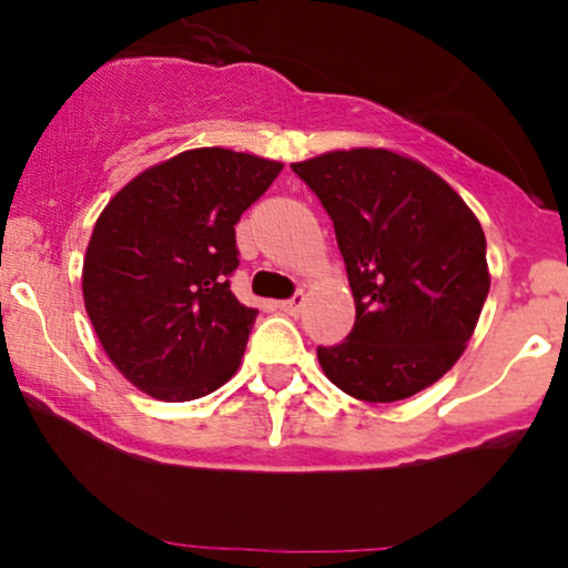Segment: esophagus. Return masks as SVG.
<instances>
[{
  "label": "esophagus",
  "instance_id": "esophagus-1",
  "mask_svg": "<svg viewBox=\"0 0 568 568\" xmlns=\"http://www.w3.org/2000/svg\"><path fill=\"white\" fill-rule=\"evenodd\" d=\"M304 302H306L304 293L298 291V293H293L291 298H285V302H280L277 306H280V310H283V312H288V315H298V312H302Z\"/></svg>",
  "mask_w": 568,
  "mask_h": 568
}]
</instances>
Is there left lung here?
Segmentation results:
<instances>
[{
	"label": "left lung",
	"instance_id": "left-lung-1",
	"mask_svg": "<svg viewBox=\"0 0 568 568\" xmlns=\"http://www.w3.org/2000/svg\"><path fill=\"white\" fill-rule=\"evenodd\" d=\"M347 264L355 325L317 361L338 389L393 403L459 361L488 296L480 221L440 175L387 149L293 162Z\"/></svg>",
	"mask_w": 568,
	"mask_h": 568
}]
</instances>
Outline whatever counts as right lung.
<instances>
[{"label": "right lung", "mask_w": 568, "mask_h": 568, "mask_svg": "<svg viewBox=\"0 0 568 568\" xmlns=\"http://www.w3.org/2000/svg\"><path fill=\"white\" fill-rule=\"evenodd\" d=\"M283 165L189 149L135 175L95 221L82 296L116 371L158 400H194L237 371L256 310L230 288L234 224Z\"/></svg>", "instance_id": "obj_1"}]
</instances>
